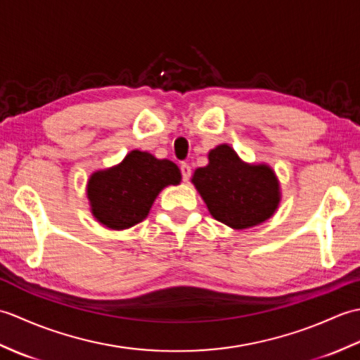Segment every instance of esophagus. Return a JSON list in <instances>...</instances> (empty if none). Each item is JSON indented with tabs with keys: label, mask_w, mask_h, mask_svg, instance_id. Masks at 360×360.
<instances>
[{
	"label": "esophagus",
	"mask_w": 360,
	"mask_h": 360,
	"mask_svg": "<svg viewBox=\"0 0 360 360\" xmlns=\"http://www.w3.org/2000/svg\"><path fill=\"white\" fill-rule=\"evenodd\" d=\"M181 174H182V181H188L190 174H192V170H190L188 164H181Z\"/></svg>",
	"instance_id": "1"
}]
</instances>
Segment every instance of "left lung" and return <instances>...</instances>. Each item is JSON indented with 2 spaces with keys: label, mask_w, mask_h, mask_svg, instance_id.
Masks as SVG:
<instances>
[{
  "label": "left lung",
  "mask_w": 360,
  "mask_h": 360,
  "mask_svg": "<svg viewBox=\"0 0 360 360\" xmlns=\"http://www.w3.org/2000/svg\"><path fill=\"white\" fill-rule=\"evenodd\" d=\"M192 181L212 217L236 231L271 218L280 201L271 168L244 164L229 145L212 150L209 165L198 168Z\"/></svg>",
  "instance_id": "obj_1"
}]
</instances>
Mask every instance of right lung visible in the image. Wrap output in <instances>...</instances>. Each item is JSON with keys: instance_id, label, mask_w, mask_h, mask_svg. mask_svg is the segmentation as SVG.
Masks as SVG:
<instances>
[{"instance_id": "add662e5", "label": "right lung", "mask_w": 360, "mask_h": 360, "mask_svg": "<svg viewBox=\"0 0 360 360\" xmlns=\"http://www.w3.org/2000/svg\"><path fill=\"white\" fill-rule=\"evenodd\" d=\"M179 181L181 172L172 160L134 150L117 167L91 176L88 198L93 215L114 231L128 229L145 219L160 190Z\"/></svg>"}]
</instances>
